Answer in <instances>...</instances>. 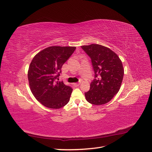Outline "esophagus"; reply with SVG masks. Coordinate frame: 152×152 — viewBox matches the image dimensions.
Here are the masks:
<instances>
[{
  "label": "esophagus",
  "mask_w": 152,
  "mask_h": 152,
  "mask_svg": "<svg viewBox=\"0 0 152 152\" xmlns=\"http://www.w3.org/2000/svg\"><path fill=\"white\" fill-rule=\"evenodd\" d=\"M80 83H81V81H79V82H78V83L75 84V86H79L80 84Z\"/></svg>",
  "instance_id": "esophagus-1"
}]
</instances>
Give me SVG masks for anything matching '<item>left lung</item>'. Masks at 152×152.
<instances>
[{
	"label": "left lung",
	"mask_w": 152,
	"mask_h": 152,
	"mask_svg": "<svg viewBox=\"0 0 152 152\" xmlns=\"http://www.w3.org/2000/svg\"><path fill=\"white\" fill-rule=\"evenodd\" d=\"M81 48L91 58L94 72L90 89L85 93L86 100L95 105L107 103L121 88L124 73L122 61L117 54L102 45H82Z\"/></svg>",
	"instance_id": "1"
}]
</instances>
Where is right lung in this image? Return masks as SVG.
Here are the masks:
<instances>
[{"mask_svg":"<svg viewBox=\"0 0 152 152\" xmlns=\"http://www.w3.org/2000/svg\"><path fill=\"white\" fill-rule=\"evenodd\" d=\"M75 47L50 46L37 54L30 63L28 79L32 94L49 108L59 109L70 101L72 88L58 81L61 68Z\"/></svg>","mask_w":152,"mask_h":152,"instance_id":"right-lung-1","label":"right lung"}]
</instances>
